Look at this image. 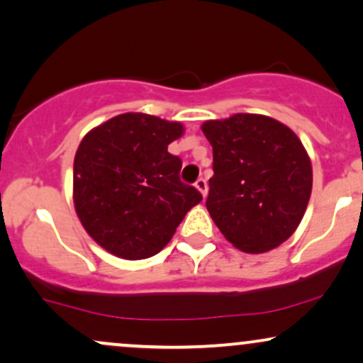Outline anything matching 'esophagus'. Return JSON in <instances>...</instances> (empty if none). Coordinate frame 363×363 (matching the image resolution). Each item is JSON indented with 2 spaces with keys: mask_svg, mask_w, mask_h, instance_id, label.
<instances>
[{
  "mask_svg": "<svg viewBox=\"0 0 363 363\" xmlns=\"http://www.w3.org/2000/svg\"><path fill=\"white\" fill-rule=\"evenodd\" d=\"M194 186L198 187V189L201 191V194H203V196L208 194V182H206V179H204V177H199L198 181H196Z\"/></svg>",
  "mask_w": 363,
  "mask_h": 363,
  "instance_id": "34e87169",
  "label": "esophagus"
}]
</instances>
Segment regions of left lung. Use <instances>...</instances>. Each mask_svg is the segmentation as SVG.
<instances>
[{"label": "left lung", "instance_id": "8db88e82", "mask_svg": "<svg viewBox=\"0 0 363 363\" xmlns=\"http://www.w3.org/2000/svg\"><path fill=\"white\" fill-rule=\"evenodd\" d=\"M213 147L206 208L230 243L269 252L294 233L306 211L313 170L301 140L269 116L238 113L203 125Z\"/></svg>", "mask_w": 363, "mask_h": 363}]
</instances>
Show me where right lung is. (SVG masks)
<instances>
[{
    "label": "right lung",
    "instance_id": "obj_1",
    "mask_svg": "<svg viewBox=\"0 0 363 363\" xmlns=\"http://www.w3.org/2000/svg\"><path fill=\"white\" fill-rule=\"evenodd\" d=\"M182 125L142 113L118 115L82 138L74 159V204L96 242L121 259L159 253L203 196L181 181L167 152Z\"/></svg>",
    "mask_w": 363,
    "mask_h": 363
}]
</instances>
